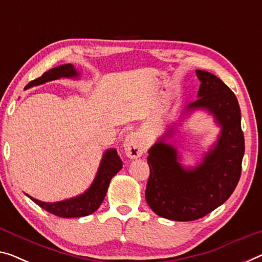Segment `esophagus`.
<instances>
[{
    "label": "esophagus",
    "mask_w": 262,
    "mask_h": 262,
    "mask_svg": "<svg viewBox=\"0 0 262 262\" xmlns=\"http://www.w3.org/2000/svg\"><path fill=\"white\" fill-rule=\"evenodd\" d=\"M123 147L124 151H125V155L131 159L139 158L145 151L142 138L137 134H135V132H131L130 135L126 136L125 140H124Z\"/></svg>",
    "instance_id": "1"
}]
</instances>
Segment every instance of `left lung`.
<instances>
[{
    "label": "left lung",
    "mask_w": 262,
    "mask_h": 262,
    "mask_svg": "<svg viewBox=\"0 0 262 262\" xmlns=\"http://www.w3.org/2000/svg\"><path fill=\"white\" fill-rule=\"evenodd\" d=\"M200 86L198 99L185 107L207 110L221 127L220 135L201 163L185 168L179 163L178 151L165 143V136L148 150L150 166L145 198L156 214L174 221L203 218L226 201L241 174L245 139L241 130L240 106L233 91L211 72L195 70Z\"/></svg>",
    "instance_id": "obj_1"
}]
</instances>
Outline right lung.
<instances>
[{"instance_id":"obj_1","label":"right lung","mask_w":262,"mask_h":262,"mask_svg":"<svg viewBox=\"0 0 262 262\" xmlns=\"http://www.w3.org/2000/svg\"><path fill=\"white\" fill-rule=\"evenodd\" d=\"M78 76L79 74L72 64H63V66L56 67L54 69L44 72L41 77L31 80L26 86V89L50 82V80L58 78H72L78 77ZM122 167V159L119 158L116 148H108L103 155L98 172L91 186L82 194L67 200L57 201V203H44V201L35 199L28 194L27 195L38 206H41L43 210L48 211L54 215L61 216V218H79V216L89 215L97 210L100 204L103 203L106 195L108 184L114 178V176H116V173L119 172Z\"/></svg>"}]
</instances>
